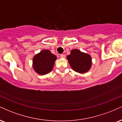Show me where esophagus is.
I'll use <instances>...</instances> for the list:
<instances>
[{"instance_id":"obj_1","label":"esophagus","mask_w":122,"mask_h":122,"mask_svg":"<svg viewBox=\"0 0 122 122\" xmlns=\"http://www.w3.org/2000/svg\"><path fill=\"white\" fill-rule=\"evenodd\" d=\"M60 57H61V58H65V55L64 54H61V55H60Z\"/></svg>"}]
</instances>
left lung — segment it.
Masks as SVG:
<instances>
[{"instance_id":"8db88e82","label":"left lung","mask_w":122,"mask_h":122,"mask_svg":"<svg viewBox=\"0 0 122 122\" xmlns=\"http://www.w3.org/2000/svg\"><path fill=\"white\" fill-rule=\"evenodd\" d=\"M67 60L72 69L80 73L86 72L91 66V57L90 56L82 53L77 49L72 50L71 54L67 56Z\"/></svg>"}]
</instances>
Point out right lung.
I'll list each match as a JSON object with an SVG mask.
<instances>
[{
    "label": "right lung",
    "mask_w": 122,
    "mask_h": 122,
    "mask_svg": "<svg viewBox=\"0 0 122 122\" xmlns=\"http://www.w3.org/2000/svg\"><path fill=\"white\" fill-rule=\"evenodd\" d=\"M57 57L48 50H42L33 58V68L40 75H45L51 72Z\"/></svg>",
    "instance_id": "right-lung-1"
}]
</instances>
